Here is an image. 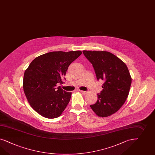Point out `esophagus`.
<instances>
[{"instance_id":"esophagus-1","label":"esophagus","mask_w":155,"mask_h":155,"mask_svg":"<svg viewBox=\"0 0 155 155\" xmlns=\"http://www.w3.org/2000/svg\"><path fill=\"white\" fill-rule=\"evenodd\" d=\"M81 92L82 94H84V95H85V94H87L88 93V91H81Z\"/></svg>"}]
</instances>
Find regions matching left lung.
<instances>
[{
    "mask_svg": "<svg viewBox=\"0 0 155 155\" xmlns=\"http://www.w3.org/2000/svg\"><path fill=\"white\" fill-rule=\"evenodd\" d=\"M83 53L92 64L97 80L104 81L97 101L90 107L99 117L109 116L120 109L128 96L131 84L129 69L121 59L109 52L83 51Z\"/></svg>",
    "mask_w": 155,
    "mask_h": 155,
    "instance_id": "obj_1",
    "label": "left lung"
}]
</instances>
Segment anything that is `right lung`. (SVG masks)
<instances>
[{
	"mask_svg": "<svg viewBox=\"0 0 155 155\" xmlns=\"http://www.w3.org/2000/svg\"><path fill=\"white\" fill-rule=\"evenodd\" d=\"M81 54V51L48 52L34 59L25 71V96L30 106L43 117L57 118L67 107L71 92L57 85L64 83L68 67Z\"/></svg>",
	"mask_w": 155,
	"mask_h": 155,
	"instance_id": "obj_1",
	"label": "right lung"
}]
</instances>
